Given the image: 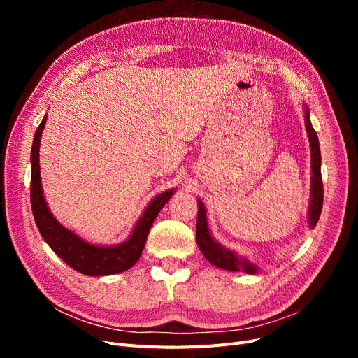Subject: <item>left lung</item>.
I'll return each instance as SVG.
<instances>
[{
	"label": "left lung",
	"mask_w": 358,
	"mask_h": 358,
	"mask_svg": "<svg viewBox=\"0 0 358 358\" xmlns=\"http://www.w3.org/2000/svg\"><path fill=\"white\" fill-rule=\"evenodd\" d=\"M305 121H306V129L310 142V157H312V200L309 208V224L313 229L317 225L320 215L322 210V199H324V189H322V179H321V152H320V142L318 136L313 129L310 119H309V110L305 107ZM196 239L200 251L206 257V259L225 270H231V272H237L242 270L245 273H257V266H254L251 262H248L246 258L236 255L234 252L229 251V249L222 248L218 242L213 241V237L209 233L208 221H206V210L203 203L199 200V213H197V230H196Z\"/></svg>",
	"instance_id": "1"
}]
</instances>
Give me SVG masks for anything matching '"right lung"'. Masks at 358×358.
<instances>
[{"label": "right lung", "instance_id": "add662e5", "mask_svg": "<svg viewBox=\"0 0 358 358\" xmlns=\"http://www.w3.org/2000/svg\"><path fill=\"white\" fill-rule=\"evenodd\" d=\"M46 124V116L38 125L34 142L31 148V209L34 215L38 231L43 239L53 249L61 259H64L71 268L88 276H106L121 273L124 270L133 267L143 252L150 227H152L157 215L169 199L173 196V189L159 194L149 203L142 218L138 220L133 234L129 239L116 246H95L82 241L73 231L62 227L53 218L48 204L43 197L40 180V137Z\"/></svg>", "mask_w": 358, "mask_h": 358}]
</instances>
